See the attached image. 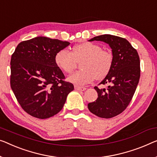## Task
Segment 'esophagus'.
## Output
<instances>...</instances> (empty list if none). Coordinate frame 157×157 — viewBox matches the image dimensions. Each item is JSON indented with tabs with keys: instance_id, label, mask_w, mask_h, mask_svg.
Instances as JSON below:
<instances>
[{
	"instance_id": "obj_1",
	"label": "esophagus",
	"mask_w": 157,
	"mask_h": 157,
	"mask_svg": "<svg viewBox=\"0 0 157 157\" xmlns=\"http://www.w3.org/2000/svg\"><path fill=\"white\" fill-rule=\"evenodd\" d=\"M75 89L78 91H85L86 90V88L84 87V86H78V85H75Z\"/></svg>"
}]
</instances>
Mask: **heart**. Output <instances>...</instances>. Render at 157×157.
Returning <instances> with one entry per match:
<instances>
[{"label":"heart","mask_w":157,"mask_h":157,"mask_svg":"<svg viewBox=\"0 0 157 157\" xmlns=\"http://www.w3.org/2000/svg\"><path fill=\"white\" fill-rule=\"evenodd\" d=\"M83 70L74 72L67 79L75 85L82 86L97 78L102 79L109 74L113 63V56L101 46L91 42H83L76 45L71 52L63 48L55 56V62L63 71L70 73L76 67L78 61L82 60Z\"/></svg>","instance_id":"1"}]
</instances>
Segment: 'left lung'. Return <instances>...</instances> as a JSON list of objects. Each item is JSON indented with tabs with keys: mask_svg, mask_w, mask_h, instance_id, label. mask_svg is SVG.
Here are the masks:
<instances>
[{
	"mask_svg": "<svg viewBox=\"0 0 157 157\" xmlns=\"http://www.w3.org/2000/svg\"><path fill=\"white\" fill-rule=\"evenodd\" d=\"M92 41L109 44L112 49L113 63L109 74L99 84H109L108 88L94 86L98 98L89 103L88 109L98 117L111 118L122 113L132 100L140 77V57L136 49L122 37L104 34L89 40Z\"/></svg>",
	"mask_w": 157,
	"mask_h": 157,
	"instance_id": "obj_1",
	"label": "left lung"
}]
</instances>
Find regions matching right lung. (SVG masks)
<instances>
[{"label": "right lung", "instance_id": "right-lung-1", "mask_svg": "<svg viewBox=\"0 0 157 157\" xmlns=\"http://www.w3.org/2000/svg\"><path fill=\"white\" fill-rule=\"evenodd\" d=\"M70 42L37 36L20 42L10 60V86L28 114L45 119L57 114L74 90L55 62L58 51Z\"/></svg>", "mask_w": 157, "mask_h": 157}]
</instances>
